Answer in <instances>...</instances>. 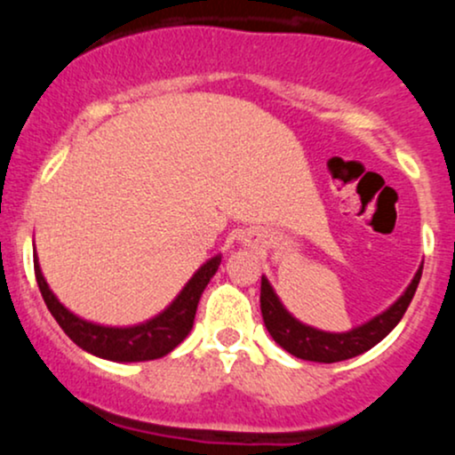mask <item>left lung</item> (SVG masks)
Masks as SVG:
<instances>
[{"mask_svg":"<svg viewBox=\"0 0 455 455\" xmlns=\"http://www.w3.org/2000/svg\"><path fill=\"white\" fill-rule=\"evenodd\" d=\"M421 269H424V265H419L415 278L411 280V284L406 286L404 293H402L387 310L380 312V315L374 318H370L363 325L353 327L351 331L342 333L321 331V329L304 325L301 321H297V318L282 306L274 286H271L269 280L263 275V278H260V312H263L265 327H267L269 336L274 338L284 351H289L291 355H295V357L299 359H306V362L336 363L344 362V359L357 357V355L370 351L374 344H379L391 329L398 325L400 318L404 316L406 307L411 304L412 295H415L417 284H419Z\"/></svg>","mask_w":455,"mask_h":455,"instance_id":"1","label":"left lung"}]
</instances>
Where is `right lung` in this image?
Instances as JSON below:
<instances>
[{
	"label": "right lung",
	"instance_id": "1",
	"mask_svg": "<svg viewBox=\"0 0 455 455\" xmlns=\"http://www.w3.org/2000/svg\"><path fill=\"white\" fill-rule=\"evenodd\" d=\"M220 254L212 257L196 269V274L186 282L184 289L175 297L173 304L160 312L149 321L139 323L132 327H108L98 323L85 321L76 316L57 299L53 291L46 284L43 269H40L38 257L34 254V271L43 299L66 336L70 338L83 351L96 355V357L108 359V362H149L169 355L177 344L186 340L195 325V315L198 299L205 291L207 282L213 278L220 267Z\"/></svg>",
	"mask_w": 455,
	"mask_h": 455
}]
</instances>
